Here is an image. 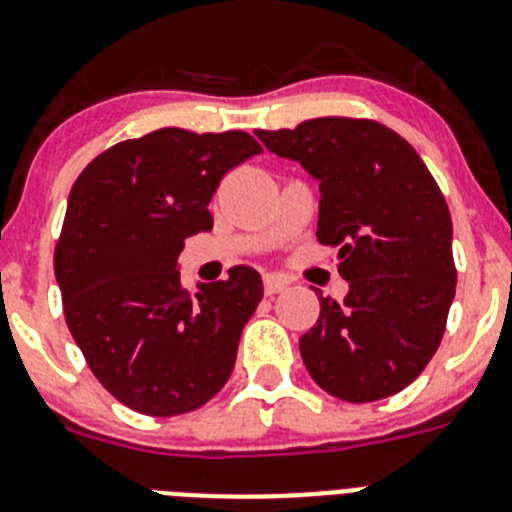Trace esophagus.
Masks as SVG:
<instances>
[{"label":"esophagus","instance_id":"obj_1","mask_svg":"<svg viewBox=\"0 0 512 512\" xmlns=\"http://www.w3.org/2000/svg\"><path fill=\"white\" fill-rule=\"evenodd\" d=\"M289 287V282L284 277H279V274H266L264 277V292L266 295H279V292H284V289Z\"/></svg>","mask_w":512,"mask_h":512}]
</instances>
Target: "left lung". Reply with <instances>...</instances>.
I'll list each match as a JSON object with an SVG mask.
<instances>
[{
    "mask_svg": "<svg viewBox=\"0 0 512 512\" xmlns=\"http://www.w3.org/2000/svg\"><path fill=\"white\" fill-rule=\"evenodd\" d=\"M318 182V241L336 248L343 302L323 297L300 338L315 382L338 400L405 390L433 359L456 292L451 215L408 140L374 120L315 117L256 130Z\"/></svg>",
    "mask_w": 512,
    "mask_h": 512,
    "instance_id": "obj_1",
    "label": "left lung"
}]
</instances>
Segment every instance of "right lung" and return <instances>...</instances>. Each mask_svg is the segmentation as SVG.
Returning a JSON list of instances; mask_svg holds the SVG:
<instances>
[{"label": "right lung", "mask_w": 512, "mask_h": 512, "mask_svg": "<svg viewBox=\"0 0 512 512\" xmlns=\"http://www.w3.org/2000/svg\"><path fill=\"white\" fill-rule=\"evenodd\" d=\"M256 153L241 130L161 128L104 151L71 187L53 259L66 323L94 377L135 413L202 408L233 372L261 274L233 266L189 292L179 253L212 230L220 179Z\"/></svg>", "instance_id": "1"}]
</instances>
